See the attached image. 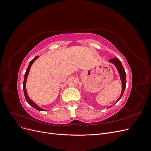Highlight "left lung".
Listing matches in <instances>:
<instances>
[{"label":"left lung","mask_w":151,"mask_h":151,"mask_svg":"<svg viewBox=\"0 0 151 151\" xmlns=\"http://www.w3.org/2000/svg\"><path fill=\"white\" fill-rule=\"evenodd\" d=\"M108 62L109 63H113V64L115 65V66L116 67V69L118 70V74H119V75H120V79H121V81H122V93H121V94L119 98H118L116 100V103H117L121 99V98L122 97L123 94V93H124V91L125 89L126 83H127V82H126V73H125L124 68H123V67L121 61L118 58H111ZM111 106H113V105H111V106H109L108 108L111 107Z\"/></svg>","instance_id":"left-lung-1"}]
</instances>
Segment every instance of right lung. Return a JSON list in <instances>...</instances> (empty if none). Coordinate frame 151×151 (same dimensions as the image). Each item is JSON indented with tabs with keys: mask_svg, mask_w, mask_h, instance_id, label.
<instances>
[{
	"mask_svg": "<svg viewBox=\"0 0 151 151\" xmlns=\"http://www.w3.org/2000/svg\"><path fill=\"white\" fill-rule=\"evenodd\" d=\"M39 57V56H36V57H35L33 60H32L29 63V65L28 67V68H27V70L26 71V73L24 74V82H23V90H24V96H25V98H26V101L28 102L31 106L32 107H33L34 108H35L36 109H37V110L38 111H46V109H43L42 108L40 107L38 104H36L33 100H31L30 99V98L29 97V96L28 94V93H27V90H26V81H27V78H28V74H29V70L31 68V67L32 65V64H33V62L37 59Z\"/></svg>",
	"mask_w": 151,
	"mask_h": 151,
	"instance_id": "obj_1",
	"label": "right lung"
}]
</instances>
